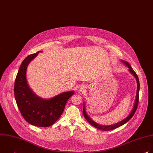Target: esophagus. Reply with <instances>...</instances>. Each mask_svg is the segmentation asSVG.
Masks as SVG:
<instances>
[{
	"mask_svg": "<svg viewBox=\"0 0 153 153\" xmlns=\"http://www.w3.org/2000/svg\"><path fill=\"white\" fill-rule=\"evenodd\" d=\"M79 91H80V92H84V91H86V86H84V85H82V86H81L80 88H79Z\"/></svg>",
	"mask_w": 153,
	"mask_h": 153,
	"instance_id": "1",
	"label": "esophagus"
}]
</instances>
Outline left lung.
<instances>
[{"label": "left lung", "mask_w": 153, "mask_h": 153, "mask_svg": "<svg viewBox=\"0 0 153 153\" xmlns=\"http://www.w3.org/2000/svg\"><path fill=\"white\" fill-rule=\"evenodd\" d=\"M122 63L123 64H125L127 67H128L129 68V71L131 73L134 77L136 79V82H137V92H136V99H135V102H134V104L133 106V108L132 109V111H131L130 114H129V116L126 117L125 119H124L123 120H122V121L117 122L115 124L113 125H107V126H105V125H99L98 123H97L96 122H94L90 117L87 114V113L86 111V109H85V103L83 104V114L85 117V118L86 119V120L89 122V123H90L92 126H94L95 128L102 130V131H110V130H113L114 129H116L123 125H124L125 123H126L128 121H129L133 117V116H134L137 108V106H138V103H139V90H140V83H139V78L137 75L136 74V73H135V71L133 70V69L131 67V65L129 63H128L127 62L125 61V60H122Z\"/></svg>", "instance_id": "obj_1"}]
</instances>
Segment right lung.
Segmentation results:
<instances>
[{"label":"right lung","instance_id":"1","mask_svg":"<svg viewBox=\"0 0 153 153\" xmlns=\"http://www.w3.org/2000/svg\"><path fill=\"white\" fill-rule=\"evenodd\" d=\"M39 52L29 55L20 65L14 91L19 110L25 120L36 126L48 127L61 116L67 102L74 91L64 92L48 99H42L33 92L27 82V70L30 62Z\"/></svg>","mask_w":153,"mask_h":153}]
</instances>
